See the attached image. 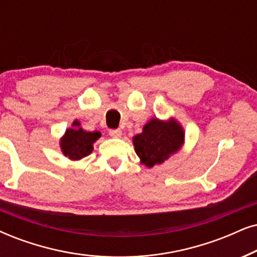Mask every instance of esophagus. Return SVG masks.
<instances>
[{
  "label": "esophagus",
  "mask_w": 257,
  "mask_h": 257,
  "mask_svg": "<svg viewBox=\"0 0 257 257\" xmlns=\"http://www.w3.org/2000/svg\"><path fill=\"white\" fill-rule=\"evenodd\" d=\"M109 134L111 138H121L122 136V131L121 129H113V131H110Z\"/></svg>",
  "instance_id": "esophagus-1"
}]
</instances>
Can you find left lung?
<instances>
[{"label": "left lung", "instance_id": "8db88e82", "mask_svg": "<svg viewBox=\"0 0 257 257\" xmlns=\"http://www.w3.org/2000/svg\"><path fill=\"white\" fill-rule=\"evenodd\" d=\"M133 144L140 162L152 168L180 151L185 144V132L174 117L166 121L152 118L144 125L142 133L133 138Z\"/></svg>", "mask_w": 257, "mask_h": 257}]
</instances>
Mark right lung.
<instances>
[{
  "instance_id": "right-lung-1",
  "label": "right lung",
  "mask_w": 257,
  "mask_h": 257,
  "mask_svg": "<svg viewBox=\"0 0 257 257\" xmlns=\"http://www.w3.org/2000/svg\"><path fill=\"white\" fill-rule=\"evenodd\" d=\"M102 134L99 132H86L80 126V122L76 119L72 126L67 128L61 136L59 146L66 158L72 161L82 160L93 151V144Z\"/></svg>"
}]
</instances>
